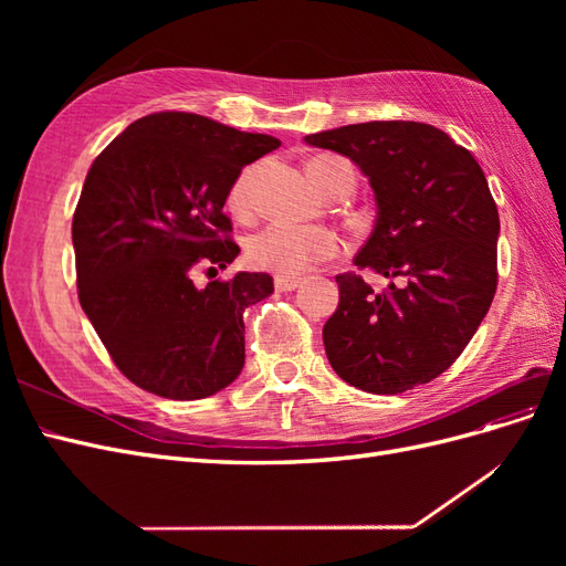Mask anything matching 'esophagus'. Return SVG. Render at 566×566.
Returning <instances> with one entry per match:
<instances>
[{
  "mask_svg": "<svg viewBox=\"0 0 566 566\" xmlns=\"http://www.w3.org/2000/svg\"><path fill=\"white\" fill-rule=\"evenodd\" d=\"M273 285H276L279 293H290V290H295L300 285L297 279H283V276H276L273 279Z\"/></svg>",
  "mask_w": 566,
  "mask_h": 566,
  "instance_id": "34e87169",
  "label": "esophagus"
}]
</instances>
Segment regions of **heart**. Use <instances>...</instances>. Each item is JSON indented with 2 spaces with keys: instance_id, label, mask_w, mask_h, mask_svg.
Segmentation results:
<instances>
[{
  "instance_id": "heart-1",
  "label": "heart",
  "mask_w": 566,
  "mask_h": 566,
  "mask_svg": "<svg viewBox=\"0 0 566 566\" xmlns=\"http://www.w3.org/2000/svg\"><path fill=\"white\" fill-rule=\"evenodd\" d=\"M337 165H349L339 158H318L310 163V177L323 193L331 181V172ZM250 184L252 169L235 179L229 191V208L233 214L245 217L250 212ZM339 252V241L335 233L321 227H302V224H273L260 229L248 238L245 256L256 269L276 273L283 279L300 276L304 269H310L316 262L331 260Z\"/></svg>"
}]
</instances>
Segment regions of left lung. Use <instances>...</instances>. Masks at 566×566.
<instances>
[{"mask_svg":"<svg viewBox=\"0 0 566 566\" xmlns=\"http://www.w3.org/2000/svg\"><path fill=\"white\" fill-rule=\"evenodd\" d=\"M304 142L339 153L368 177L378 214L354 264L391 281L373 293L361 276L335 279L339 304L323 325L333 370L370 394L434 380L468 347L499 283L501 219L482 167L447 132L403 119Z\"/></svg>","mask_w":566,"mask_h":566,"instance_id":"8db88e82","label":"left lung"}]
</instances>
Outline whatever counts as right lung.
I'll return each mask as SVG.
<instances>
[{
	"mask_svg": "<svg viewBox=\"0 0 566 566\" xmlns=\"http://www.w3.org/2000/svg\"><path fill=\"white\" fill-rule=\"evenodd\" d=\"M281 142L196 113H153L101 150L73 217L77 295L115 366L146 391L196 401L245 364L243 312L273 293L269 273L198 287L241 248L224 202L241 169Z\"/></svg>",
	"mask_w": 566,
	"mask_h": 566,
	"instance_id": "1",
	"label": "right lung"
}]
</instances>
